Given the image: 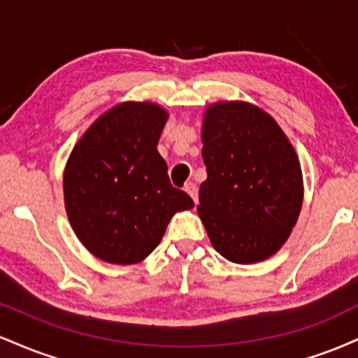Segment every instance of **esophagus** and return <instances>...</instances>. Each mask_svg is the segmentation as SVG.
I'll list each match as a JSON object with an SVG mask.
<instances>
[{
    "instance_id": "obj_1",
    "label": "esophagus",
    "mask_w": 358,
    "mask_h": 358,
    "mask_svg": "<svg viewBox=\"0 0 358 358\" xmlns=\"http://www.w3.org/2000/svg\"><path fill=\"white\" fill-rule=\"evenodd\" d=\"M185 192L192 196L193 202L199 203V190H196V185L195 183H187L185 185Z\"/></svg>"
}]
</instances>
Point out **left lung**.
<instances>
[{"label": "left lung", "mask_w": 358, "mask_h": 358, "mask_svg": "<svg viewBox=\"0 0 358 358\" xmlns=\"http://www.w3.org/2000/svg\"><path fill=\"white\" fill-rule=\"evenodd\" d=\"M207 180L199 215L217 252L250 264L273 256L296 224L301 166L269 114L245 102L207 109L202 129Z\"/></svg>", "instance_id": "left-lung-1"}]
</instances>
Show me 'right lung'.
Here are the masks:
<instances>
[{
	"label": "right lung",
	"mask_w": 358,
	"mask_h": 358,
	"mask_svg": "<svg viewBox=\"0 0 358 358\" xmlns=\"http://www.w3.org/2000/svg\"><path fill=\"white\" fill-rule=\"evenodd\" d=\"M168 114L150 102H124L89 127L64 173L69 220L82 244L113 264L153 252L171 217L192 208L156 150Z\"/></svg>",
	"instance_id": "add662e5"
}]
</instances>
